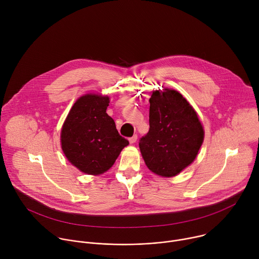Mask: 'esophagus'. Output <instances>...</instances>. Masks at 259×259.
I'll return each instance as SVG.
<instances>
[{"instance_id": "obj_1", "label": "esophagus", "mask_w": 259, "mask_h": 259, "mask_svg": "<svg viewBox=\"0 0 259 259\" xmlns=\"http://www.w3.org/2000/svg\"><path fill=\"white\" fill-rule=\"evenodd\" d=\"M136 140H137V135H136V134L129 138V142H130L131 144H132V143H135V142H136Z\"/></svg>"}]
</instances>
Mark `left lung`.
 Instances as JSON below:
<instances>
[{
  "label": "left lung",
  "instance_id": "obj_1",
  "mask_svg": "<svg viewBox=\"0 0 259 259\" xmlns=\"http://www.w3.org/2000/svg\"><path fill=\"white\" fill-rule=\"evenodd\" d=\"M150 131L139 149L146 167L162 177H173L197 158L205 131L192 104L180 92L154 90L150 98Z\"/></svg>",
  "mask_w": 259,
  "mask_h": 259
}]
</instances>
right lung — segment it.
<instances>
[{
  "mask_svg": "<svg viewBox=\"0 0 259 259\" xmlns=\"http://www.w3.org/2000/svg\"><path fill=\"white\" fill-rule=\"evenodd\" d=\"M109 97L87 93L68 112L60 131L61 150L67 161L88 175H100L115 164L129 141L106 114Z\"/></svg>",
  "mask_w": 259,
  "mask_h": 259,
  "instance_id": "right-lung-1",
  "label": "right lung"
}]
</instances>
